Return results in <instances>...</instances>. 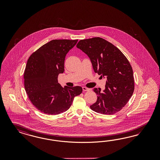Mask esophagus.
Instances as JSON below:
<instances>
[{
  "label": "esophagus",
  "mask_w": 160,
  "mask_h": 160,
  "mask_svg": "<svg viewBox=\"0 0 160 160\" xmlns=\"http://www.w3.org/2000/svg\"><path fill=\"white\" fill-rule=\"evenodd\" d=\"M82 90L84 92H88V91H90L91 90L90 88H88L87 87H82Z\"/></svg>",
  "instance_id": "1"
}]
</instances>
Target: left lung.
<instances>
[{"mask_svg":"<svg viewBox=\"0 0 160 160\" xmlns=\"http://www.w3.org/2000/svg\"><path fill=\"white\" fill-rule=\"evenodd\" d=\"M76 46L90 59L94 72L107 78L102 92L101 88L93 89L97 100L90 108L106 115L121 110L134 90L133 72L127 58L115 46L100 38L81 40Z\"/></svg>","mask_w":160,"mask_h":160,"instance_id":"obj_1","label":"left lung"}]
</instances>
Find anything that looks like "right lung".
Here are the masks:
<instances>
[{"mask_svg":"<svg viewBox=\"0 0 160 160\" xmlns=\"http://www.w3.org/2000/svg\"><path fill=\"white\" fill-rule=\"evenodd\" d=\"M78 40H53L32 54L24 73V87L32 103L48 115L67 111L74 98L82 92L80 86L64 88L58 83V76L64 71L66 56Z\"/></svg>","mask_w":160,"mask_h":160,"instance_id":"right-lung-1","label":"right lung"}]
</instances>
